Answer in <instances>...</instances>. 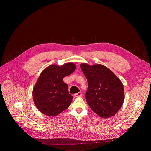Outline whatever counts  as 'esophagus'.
<instances>
[{"label": "esophagus", "mask_w": 151, "mask_h": 151, "mask_svg": "<svg viewBox=\"0 0 151 151\" xmlns=\"http://www.w3.org/2000/svg\"><path fill=\"white\" fill-rule=\"evenodd\" d=\"M81 96H82V93L81 92H79V93L74 94V97H81Z\"/></svg>", "instance_id": "esophagus-1"}]
</instances>
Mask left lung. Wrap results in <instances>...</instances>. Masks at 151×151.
I'll list each match as a JSON object with an SVG mask.
<instances>
[{
	"label": "left lung",
	"mask_w": 151,
	"mask_h": 151,
	"mask_svg": "<svg viewBox=\"0 0 151 151\" xmlns=\"http://www.w3.org/2000/svg\"><path fill=\"white\" fill-rule=\"evenodd\" d=\"M87 79L88 87L85 98L90 108L103 118L115 115L124 101V91L120 79L101 64L80 65Z\"/></svg>",
	"instance_id": "8db88e82"
}]
</instances>
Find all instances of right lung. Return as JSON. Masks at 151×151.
Instances as JSON below:
<instances>
[{"label": "right lung", "mask_w": 151, "mask_h": 151, "mask_svg": "<svg viewBox=\"0 0 151 151\" xmlns=\"http://www.w3.org/2000/svg\"><path fill=\"white\" fill-rule=\"evenodd\" d=\"M75 69V64L70 62L61 66L53 64L42 72L33 89L34 103L41 113L55 116L68 108L73 96L63 78Z\"/></svg>", "instance_id": "add662e5"}]
</instances>
